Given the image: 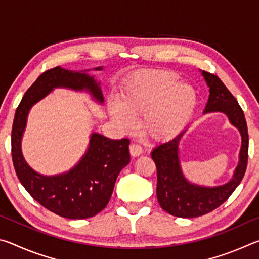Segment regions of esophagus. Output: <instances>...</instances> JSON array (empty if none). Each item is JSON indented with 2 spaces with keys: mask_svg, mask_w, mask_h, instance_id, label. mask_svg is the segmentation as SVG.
<instances>
[{
  "mask_svg": "<svg viewBox=\"0 0 259 259\" xmlns=\"http://www.w3.org/2000/svg\"><path fill=\"white\" fill-rule=\"evenodd\" d=\"M129 150H130L131 156H134V157L139 156L143 153V148L140 147L139 145H137V144H131Z\"/></svg>",
  "mask_w": 259,
  "mask_h": 259,
  "instance_id": "1",
  "label": "esophagus"
}]
</instances>
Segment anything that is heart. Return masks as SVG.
<instances>
[{
    "mask_svg": "<svg viewBox=\"0 0 259 259\" xmlns=\"http://www.w3.org/2000/svg\"><path fill=\"white\" fill-rule=\"evenodd\" d=\"M175 73L143 71L124 83L117 102L108 105V114L117 129L130 134L140 119V129L153 142H166L181 133L194 113L198 94L187 82H178Z\"/></svg>",
    "mask_w": 259,
    "mask_h": 259,
    "instance_id": "obj_1",
    "label": "heart"
}]
</instances>
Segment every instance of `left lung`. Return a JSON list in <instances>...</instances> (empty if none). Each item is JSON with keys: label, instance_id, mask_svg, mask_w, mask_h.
<instances>
[{"label": "left lung", "instance_id": "1", "mask_svg": "<svg viewBox=\"0 0 259 259\" xmlns=\"http://www.w3.org/2000/svg\"><path fill=\"white\" fill-rule=\"evenodd\" d=\"M209 88V98L203 114L223 113L239 130L241 147L239 161L229 182L217 186L195 184L186 178L182 168L181 140L187 128L169 142L153 148L151 153L157 170L156 196L161 208L176 217L193 218L212 211L230 198L242 181L248 162V129L243 111L221 78L200 71Z\"/></svg>", "mask_w": 259, "mask_h": 259}]
</instances>
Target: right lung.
I'll list each match as a JSON object with an SVG mask.
<instances>
[{"instance_id":"obj_1","label":"right lung","mask_w":259,"mask_h":259,"mask_svg":"<svg viewBox=\"0 0 259 259\" xmlns=\"http://www.w3.org/2000/svg\"><path fill=\"white\" fill-rule=\"evenodd\" d=\"M103 69L104 66L81 71L60 66L49 69L26 91L15 114L11 146L17 176L35 201L65 218H89L106 207L117 176L130 162L129 139L114 140L93 131L84 154L77 163L67 171L51 176L37 172L27 163L21 150V140L29 111L55 89L85 93L95 103L103 105L100 81L89 73Z\"/></svg>"}]
</instances>
